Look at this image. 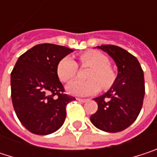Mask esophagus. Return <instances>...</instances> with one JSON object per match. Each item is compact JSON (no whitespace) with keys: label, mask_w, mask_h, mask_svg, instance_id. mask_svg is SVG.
<instances>
[{"label":"esophagus","mask_w":157,"mask_h":157,"mask_svg":"<svg viewBox=\"0 0 157 157\" xmlns=\"http://www.w3.org/2000/svg\"><path fill=\"white\" fill-rule=\"evenodd\" d=\"M77 100H78L79 102H82V103H84V102L88 101L87 99H82V98H77Z\"/></svg>","instance_id":"obj_1"}]
</instances>
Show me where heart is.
I'll return each instance as SVG.
<instances>
[{"label": "heart", "instance_id": "heart-1", "mask_svg": "<svg viewBox=\"0 0 157 157\" xmlns=\"http://www.w3.org/2000/svg\"><path fill=\"white\" fill-rule=\"evenodd\" d=\"M80 63L82 66H90L91 69L87 74L89 80H75L67 85L69 94L77 96H89L96 94L101 86L104 89L111 87L116 75L109 64L108 58L97 51L85 52L79 55ZM78 65L76 62L70 56L63 57L56 66L58 77L63 82H69L77 75Z\"/></svg>", "mask_w": 157, "mask_h": 157}]
</instances>
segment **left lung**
Returning <instances> with one entry per match:
<instances>
[{"mask_svg":"<svg viewBox=\"0 0 157 157\" xmlns=\"http://www.w3.org/2000/svg\"><path fill=\"white\" fill-rule=\"evenodd\" d=\"M98 48L114 60L118 75L109 91L94 99L98 110L90 120L100 130L117 133L129 127L141 111L144 96V72L136 57L124 49L112 44Z\"/></svg>","mask_w":157,"mask_h":157,"instance_id":"left-lung-1","label":"left lung"}]
</instances>
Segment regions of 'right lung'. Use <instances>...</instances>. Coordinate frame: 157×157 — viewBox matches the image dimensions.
Segmentation results:
<instances>
[{"mask_svg":"<svg viewBox=\"0 0 157 157\" xmlns=\"http://www.w3.org/2000/svg\"><path fill=\"white\" fill-rule=\"evenodd\" d=\"M52 44H37L21 54L11 74L12 101L16 115L31 133L45 136L57 131L66 117V105L75 100L64 94L56 66L73 52Z\"/></svg>","mask_w":157,"mask_h":157,"instance_id":"1","label":"right lung"}]
</instances>
